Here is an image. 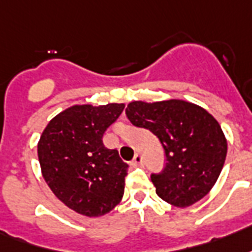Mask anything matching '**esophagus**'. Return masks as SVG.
I'll return each instance as SVG.
<instances>
[{"mask_svg": "<svg viewBox=\"0 0 252 252\" xmlns=\"http://www.w3.org/2000/svg\"><path fill=\"white\" fill-rule=\"evenodd\" d=\"M142 162H144V158H142V156H141V154H135V156H134L133 161L130 162V165L135 168V166H141V165H142Z\"/></svg>", "mask_w": 252, "mask_h": 252, "instance_id": "esophagus-1", "label": "esophagus"}]
</instances>
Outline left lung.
I'll use <instances>...</instances> for the list:
<instances>
[{
  "label": "left lung",
  "instance_id": "8db88e82",
  "mask_svg": "<svg viewBox=\"0 0 252 252\" xmlns=\"http://www.w3.org/2000/svg\"><path fill=\"white\" fill-rule=\"evenodd\" d=\"M126 115L150 130L165 150L166 164L153 173L156 193L166 203L185 208L199 201L218 181L227 156V139L219 122L197 104L181 99L127 104Z\"/></svg>",
  "mask_w": 252,
  "mask_h": 252
}]
</instances>
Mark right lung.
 Here are the masks:
<instances>
[{
	"instance_id": "1",
	"label": "right lung",
	"mask_w": 252,
	"mask_h": 252,
	"mask_svg": "<svg viewBox=\"0 0 252 252\" xmlns=\"http://www.w3.org/2000/svg\"><path fill=\"white\" fill-rule=\"evenodd\" d=\"M124 108L75 104L51 119L38 141L45 183L68 208L88 218L108 214L124 197L128 165L102 141Z\"/></svg>"
}]
</instances>
